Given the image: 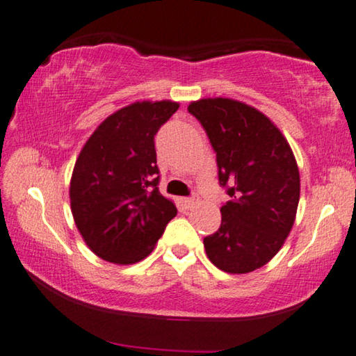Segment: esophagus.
<instances>
[{
	"instance_id": "obj_1",
	"label": "esophagus",
	"mask_w": 356,
	"mask_h": 356,
	"mask_svg": "<svg viewBox=\"0 0 356 356\" xmlns=\"http://www.w3.org/2000/svg\"><path fill=\"white\" fill-rule=\"evenodd\" d=\"M195 204H197V199L195 197H183L181 199V205L186 210H193L195 207Z\"/></svg>"
}]
</instances>
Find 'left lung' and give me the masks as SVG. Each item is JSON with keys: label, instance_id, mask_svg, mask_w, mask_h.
<instances>
[{"label": "left lung", "instance_id": "1", "mask_svg": "<svg viewBox=\"0 0 356 356\" xmlns=\"http://www.w3.org/2000/svg\"><path fill=\"white\" fill-rule=\"evenodd\" d=\"M216 154L218 183L229 195L218 231L204 238L209 260L244 275L268 264L296 220L300 175L292 149L270 118L244 102L215 97L189 104Z\"/></svg>", "mask_w": 356, "mask_h": 356}]
</instances>
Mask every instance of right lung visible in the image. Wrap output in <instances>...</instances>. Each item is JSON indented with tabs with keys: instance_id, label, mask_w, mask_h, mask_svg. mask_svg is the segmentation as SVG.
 <instances>
[{
	"instance_id": "1",
	"label": "right lung",
	"mask_w": 356,
	"mask_h": 356,
	"mask_svg": "<svg viewBox=\"0 0 356 356\" xmlns=\"http://www.w3.org/2000/svg\"><path fill=\"white\" fill-rule=\"evenodd\" d=\"M178 107L170 101L123 107L81 149L72 173L70 207L80 234L101 259L120 265L143 260L177 215L159 191L154 136Z\"/></svg>"
}]
</instances>
